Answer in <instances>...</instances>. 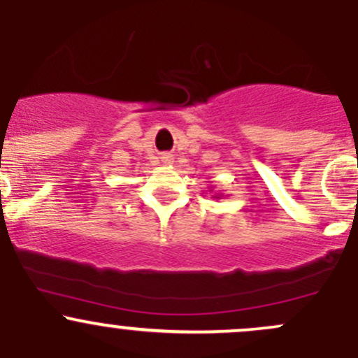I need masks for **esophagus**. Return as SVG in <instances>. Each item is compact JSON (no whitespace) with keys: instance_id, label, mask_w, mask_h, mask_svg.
Masks as SVG:
<instances>
[{"instance_id":"34e87169","label":"esophagus","mask_w":358,"mask_h":358,"mask_svg":"<svg viewBox=\"0 0 358 358\" xmlns=\"http://www.w3.org/2000/svg\"><path fill=\"white\" fill-rule=\"evenodd\" d=\"M161 159H162V162H164V164H169V162H173V156H169V154H164V156H162Z\"/></svg>"}]
</instances>
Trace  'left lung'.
Segmentation results:
<instances>
[{"mask_svg": "<svg viewBox=\"0 0 358 358\" xmlns=\"http://www.w3.org/2000/svg\"><path fill=\"white\" fill-rule=\"evenodd\" d=\"M215 197H216V196H215Z\"/></svg>", "mask_w": 358, "mask_h": 358, "instance_id": "8db88e82", "label": "left lung"}]
</instances>
